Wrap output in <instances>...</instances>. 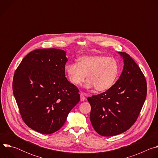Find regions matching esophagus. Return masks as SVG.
Here are the masks:
<instances>
[{
    "instance_id": "34e87169",
    "label": "esophagus",
    "mask_w": 158,
    "mask_h": 158,
    "mask_svg": "<svg viewBox=\"0 0 158 158\" xmlns=\"http://www.w3.org/2000/svg\"><path fill=\"white\" fill-rule=\"evenodd\" d=\"M80 97H81V101H84L85 100V93L81 92L80 93Z\"/></svg>"
}]
</instances>
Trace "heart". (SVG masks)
Masks as SVG:
<instances>
[{
	"instance_id": "b5f03b06",
	"label": "heart",
	"mask_w": 158,
	"mask_h": 158,
	"mask_svg": "<svg viewBox=\"0 0 158 158\" xmlns=\"http://www.w3.org/2000/svg\"><path fill=\"white\" fill-rule=\"evenodd\" d=\"M65 72L69 81L74 85H80L85 80L87 88L94 87L96 91H107L116 82L119 72V66L113 59L103 56H84L77 63L65 65Z\"/></svg>"
}]
</instances>
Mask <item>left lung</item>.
<instances>
[{"label": "left lung", "instance_id": "obj_1", "mask_svg": "<svg viewBox=\"0 0 158 158\" xmlns=\"http://www.w3.org/2000/svg\"><path fill=\"white\" fill-rule=\"evenodd\" d=\"M124 68L107 91L88 97L90 120L101 136H112L128 130L136 121L147 95L146 80L139 67L126 52H119Z\"/></svg>", "mask_w": 158, "mask_h": 158}]
</instances>
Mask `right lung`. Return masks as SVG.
<instances>
[{
  "label": "right lung",
  "mask_w": 158,
  "mask_h": 158,
  "mask_svg": "<svg viewBox=\"0 0 158 158\" xmlns=\"http://www.w3.org/2000/svg\"><path fill=\"white\" fill-rule=\"evenodd\" d=\"M65 52L58 49L31 51L16 69L13 93L25 124L43 134L60 129L79 102L78 88L65 77Z\"/></svg>",
  "instance_id": "right-lung-1"
}]
</instances>
